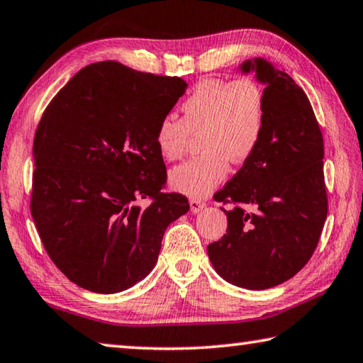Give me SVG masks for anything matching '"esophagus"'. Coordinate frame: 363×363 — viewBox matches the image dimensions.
Segmentation results:
<instances>
[{"mask_svg": "<svg viewBox=\"0 0 363 363\" xmlns=\"http://www.w3.org/2000/svg\"><path fill=\"white\" fill-rule=\"evenodd\" d=\"M189 206H191V212L193 213H198V212L202 211V208L206 207V202L201 201V199H191V201H189Z\"/></svg>", "mask_w": 363, "mask_h": 363, "instance_id": "esophagus-1", "label": "esophagus"}]
</instances>
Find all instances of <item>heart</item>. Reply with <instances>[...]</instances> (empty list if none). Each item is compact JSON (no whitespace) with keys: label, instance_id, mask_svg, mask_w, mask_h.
Instances as JSON below:
<instances>
[{"label":"heart","instance_id":"heart-1","mask_svg":"<svg viewBox=\"0 0 363 363\" xmlns=\"http://www.w3.org/2000/svg\"><path fill=\"white\" fill-rule=\"evenodd\" d=\"M182 119L164 116L155 132L157 151L167 161L186 152L191 135L199 137L201 156L170 170L177 191L202 198L230 174V161L244 164L263 138L266 95L252 78H206L194 86L180 106Z\"/></svg>","mask_w":363,"mask_h":363}]
</instances>
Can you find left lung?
Wrapping results in <instances>:
<instances>
[{"instance_id":"8db88e82","label":"left lung","mask_w":363,"mask_h":363,"mask_svg":"<svg viewBox=\"0 0 363 363\" xmlns=\"http://www.w3.org/2000/svg\"><path fill=\"white\" fill-rule=\"evenodd\" d=\"M240 69L266 84L264 132L253 156L213 196L233 208L221 207L226 234L207 253L226 282L264 290L301 271L319 244L328 212L323 138L308 95L287 73L264 59L245 60Z\"/></svg>"}]
</instances>
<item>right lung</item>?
Listing matches in <instances>:
<instances>
[{
    "label": "right lung",
    "mask_w": 363,
    "mask_h": 363,
    "mask_svg": "<svg viewBox=\"0 0 363 363\" xmlns=\"http://www.w3.org/2000/svg\"><path fill=\"white\" fill-rule=\"evenodd\" d=\"M188 84L118 62L82 68L50 100L33 142L31 215L54 264L95 294H118L150 274L164 233L189 211L162 193L155 132ZM151 199L146 208L138 202Z\"/></svg>",
    "instance_id": "1"
}]
</instances>
